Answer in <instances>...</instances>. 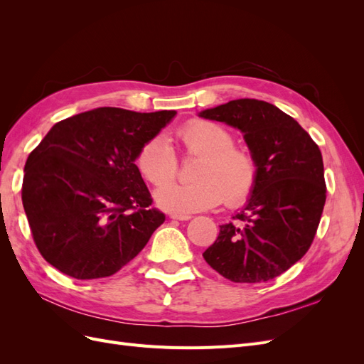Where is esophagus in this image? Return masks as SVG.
Here are the masks:
<instances>
[{"mask_svg": "<svg viewBox=\"0 0 364 364\" xmlns=\"http://www.w3.org/2000/svg\"><path fill=\"white\" fill-rule=\"evenodd\" d=\"M170 217L174 220H181V222H186V220L191 218V215H186V214H171Z\"/></svg>", "mask_w": 364, "mask_h": 364, "instance_id": "esophagus-1", "label": "esophagus"}]
</instances>
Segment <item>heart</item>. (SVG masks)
<instances>
[{
  "mask_svg": "<svg viewBox=\"0 0 364 364\" xmlns=\"http://www.w3.org/2000/svg\"><path fill=\"white\" fill-rule=\"evenodd\" d=\"M176 141L185 155L199 156L194 182H170L178 174V156L162 135L141 146L136 165L153 185H162L155 197L158 205L174 214L205 211L217 206L245 202L255 190L258 162L253 153L234 144L232 132L209 119H193L176 130Z\"/></svg>",
  "mask_w": 364,
  "mask_h": 364,
  "instance_id": "obj_1",
  "label": "heart"
}]
</instances>
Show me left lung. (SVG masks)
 <instances>
[{"mask_svg": "<svg viewBox=\"0 0 364 364\" xmlns=\"http://www.w3.org/2000/svg\"><path fill=\"white\" fill-rule=\"evenodd\" d=\"M199 115L243 132L258 162L255 190L203 258L232 282L277 278L314 240L326 200L322 153L294 118L267 102L240 98Z\"/></svg>", "mask_w": 364, "mask_h": 364, "instance_id": "8db88e82", "label": "left lung"}]
</instances>
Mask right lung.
<instances>
[{
  "label": "right lung",
  "instance_id": "obj_1",
  "mask_svg": "<svg viewBox=\"0 0 364 364\" xmlns=\"http://www.w3.org/2000/svg\"><path fill=\"white\" fill-rule=\"evenodd\" d=\"M176 111L97 107L54 124L24 167L23 205L41 255L75 279L106 278L144 249L165 215L136 167Z\"/></svg>",
  "mask_w": 364,
  "mask_h": 364
}]
</instances>
